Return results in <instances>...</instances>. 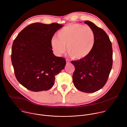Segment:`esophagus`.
<instances>
[{"label": "esophagus", "instance_id": "34e87169", "mask_svg": "<svg viewBox=\"0 0 127 127\" xmlns=\"http://www.w3.org/2000/svg\"><path fill=\"white\" fill-rule=\"evenodd\" d=\"M70 61H69V60H68V59H66V64H70Z\"/></svg>", "mask_w": 127, "mask_h": 127}]
</instances>
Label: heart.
<instances>
[{"mask_svg": "<svg viewBox=\"0 0 127 127\" xmlns=\"http://www.w3.org/2000/svg\"><path fill=\"white\" fill-rule=\"evenodd\" d=\"M57 38L51 40L53 50L58 55H61L65 51L74 59L82 60L92 52L96 41L94 30L89 26L78 24H70L59 30Z\"/></svg>", "mask_w": 127, "mask_h": 127, "instance_id": "b5f03b06", "label": "heart"}]
</instances>
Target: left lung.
Segmentation results:
<instances>
[{"label":"left lung","mask_w":127,"mask_h":127,"mask_svg":"<svg viewBox=\"0 0 127 127\" xmlns=\"http://www.w3.org/2000/svg\"><path fill=\"white\" fill-rule=\"evenodd\" d=\"M84 23L94 31L96 41L95 47L86 58L71 63L75 66L72 78L75 87L81 92L92 93L105 84L113 65L112 43L102 29L89 21Z\"/></svg>","instance_id":"obj_1"}]
</instances>
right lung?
<instances>
[{"mask_svg": "<svg viewBox=\"0 0 127 127\" xmlns=\"http://www.w3.org/2000/svg\"><path fill=\"white\" fill-rule=\"evenodd\" d=\"M62 25L40 23L24 29L14 39L11 62L17 81L31 91H46L54 85L55 76L64 68L66 60L53 53L51 40Z\"/></svg>", "mask_w": 127, "mask_h": 127, "instance_id": "add662e5", "label": "right lung"}]
</instances>
